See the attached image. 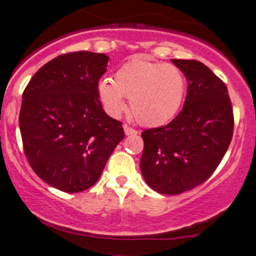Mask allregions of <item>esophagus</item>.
<instances>
[{"label":"esophagus","mask_w":256,"mask_h":256,"mask_svg":"<svg viewBox=\"0 0 256 256\" xmlns=\"http://www.w3.org/2000/svg\"><path fill=\"white\" fill-rule=\"evenodd\" d=\"M124 131H125L126 135H136L138 131L135 130V128H130L128 125H124Z\"/></svg>","instance_id":"1"}]
</instances>
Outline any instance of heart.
<instances>
[{
  "label": "heart",
  "mask_w": 256,
  "mask_h": 256,
  "mask_svg": "<svg viewBox=\"0 0 256 256\" xmlns=\"http://www.w3.org/2000/svg\"><path fill=\"white\" fill-rule=\"evenodd\" d=\"M186 94V77L172 64L134 58L114 74L103 78L98 95L104 110L118 117L126 110L125 98L135 120L144 126H161L175 117Z\"/></svg>",
  "instance_id": "obj_1"
}]
</instances>
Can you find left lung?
<instances>
[{
  "label": "left lung",
  "instance_id": "left-lung-1",
  "mask_svg": "<svg viewBox=\"0 0 256 256\" xmlns=\"http://www.w3.org/2000/svg\"><path fill=\"white\" fill-rule=\"evenodd\" d=\"M171 62L188 81L183 110L168 125L142 132V174L162 194H179L208 180L230 146L234 125L226 84L201 62Z\"/></svg>",
  "mask_w": 256,
  "mask_h": 256
}]
</instances>
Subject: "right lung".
Segmentation results:
<instances>
[{
    "instance_id": "obj_1",
    "label": "right lung",
    "mask_w": 256,
    "mask_h": 256,
    "mask_svg": "<svg viewBox=\"0 0 256 256\" xmlns=\"http://www.w3.org/2000/svg\"><path fill=\"white\" fill-rule=\"evenodd\" d=\"M110 58L90 51L56 56L23 92L19 126L26 157L42 180L66 193L94 186L125 132L104 112L98 84Z\"/></svg>"
}]
</instances>
